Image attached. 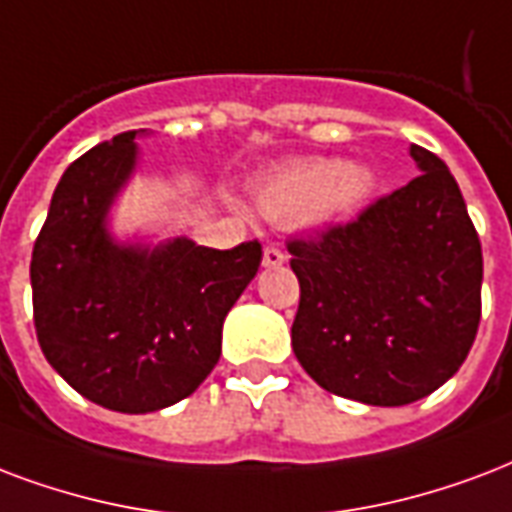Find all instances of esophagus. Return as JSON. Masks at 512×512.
<instances>
[{
	"instance_id": "1",
	"label": "esophagus",
	"mask_w": 512,
	"mask_h": 512,
	"mask_svg": "<svg viewBox=\"0 0 512 512\" xmlns=\"http://www.w3.org/2000/svg\"><path fill=\"white\" fill-rule=\"evenodd\" d=\"M284 252L279 247H265L263 252V265L265 268H279V265H284Z\"/></svg>"
}]
</instances>
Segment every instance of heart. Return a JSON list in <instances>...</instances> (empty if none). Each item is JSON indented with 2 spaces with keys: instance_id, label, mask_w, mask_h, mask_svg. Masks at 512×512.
I'll return each mask as SVG.
<instances>
[{
  "instance_id": "1",
  "label": "heart",
  "mask_w": 512,
  "mask_h": 512,
  "mask_svg": "<svg viewBox=\"0 0 512 512\" xmlns=\"http://www.w3.org/2000/svg\"><path fill=\"white\" fill-rule=\"evenodd\" d=\"M373 190V174L365 166H346L335 158H303L284 163L257 179L255 204L265 220L317 222L357 212Z\"/></svg>"
}]
</instances>
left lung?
<instances>
[{"label":"left lung","instance_id":"8db88e82","mask_svg":"<svg viewBox=\"0 0 512 512\" xmlns=\"http://www.w3.org/2000/svg\"><path fill=\"white\" fill-rule=\"evenodd\" d=\"M416 179L360 217L287 244L300 282L292 351L322 389L365 405L416 403L470 354L483 255L462 190L411 144Z\"/></svg>","mask_w":512,"mask_h":512}]
</instances>
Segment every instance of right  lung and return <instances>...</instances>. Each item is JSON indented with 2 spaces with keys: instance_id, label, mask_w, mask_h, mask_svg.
I'll return each mask as SVG.
<instances>
[{
  "instance_id": "1",
  "label": "right lung",
  "mask_w": 512,
  "mask_h": 512,
  "mask_svg": "<svg viewBox=\"0 0 512 512\" xmlns=\"http://www.w3.org/2000/svg\"><path fill=\"white\" fill-rule=\"evenodd\" d=\"M96 144L64 171L31 252L34 327L45 360L85 400L152 413L214 370L222 322L255 279L263 247L117 244L112 201L136 169V136Z\"/></svg>"
}]
</instances>
